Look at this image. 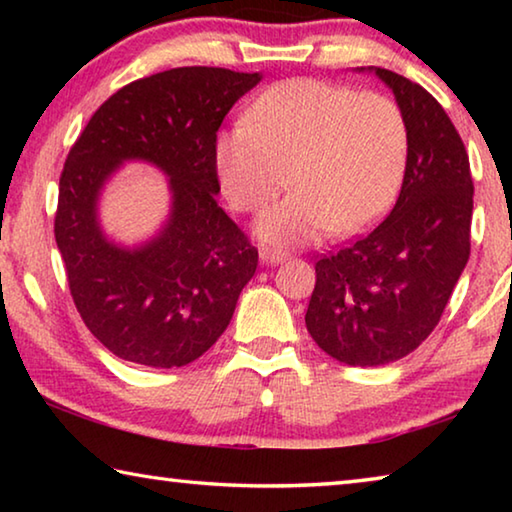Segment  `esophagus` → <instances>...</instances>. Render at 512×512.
Returning a JSON list of instances; mask_svg holds the SVG:
<instances>
[{
  "mask_svg": "<svg viewBox=\"0 0 512 512\" xmlns=\"http://www.w3.org/2000/svg\"><path fill=\"white\" fill-rule=\"evenodd\" d=\"M259 259H262V264H268V266H275L280 264L287 259V255L282 253V250H275V248H259Z\"/></svg>",
  "mask_w": 512,
  "mask_h": 512,
  "instance_id": "34e87169",
  "label": "esophagus"
}]
</instances>
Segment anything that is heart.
Listing matches in <instances>:
<instances>
[{
    "label": "heart",
    "instance_id": "1",
    "mask_svg": "<svg viewBox=\"0 0 512 512\" xmlns=\"http://www.w3.org/2000/svg\"><path fill=\"white\" fill-rule=\"evenodd\" d=\"M214 162L228 201L259 212L255 232L275 246H307L327 230L357 235L393 203L406 164V124L393 99L293 79L268 88L246 124L221 131Z\"/></svg>",
    "mask_w": 512,
    "mask_h": 512
}]
</instances>
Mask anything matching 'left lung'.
Listing matches in <instances>:
<instances>
[{
    "mask_svg": "<svg viewBox=\"0 0 512 512\" xmlns=\"http://www.w3.org/2000/svg\"><path fill=\"white\" fill-rule=\"evenodd\" d=\"M368 69L406 124L402 189L370 235L318 259L305 316L320 350L361 368L406 357L438 325L470 259L474 205L470 158L443 106L391 69Z\"/></svg>",
    "mask_w": 512,
    "mask_h": 512,
    "instance_id": "left-lung-1",
    "label": "left lung"
}]
</instances>
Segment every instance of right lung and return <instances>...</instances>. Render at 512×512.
<instances>
[{"instance_id":"add662e5","label":"right lung","mask_w":512,"mask_h":512,"mask_svg":"<svg viewBox=\"0 0 512 512\" xmlns=\"http://www.w3.org/2000/svg\"><path fill=\"white\" fill-rule=\"evenodd\" d=\"M259 81V72L223 67L146 76L112 94L69 151L56 244L83 323L115 357L180 368L230 325L257 248L216 203L214 142L223 117ZM126 161L153 163L170 178L168 221L140 247L112 242L98 221L102 187Z\"/></svg>"}]
</instances>
